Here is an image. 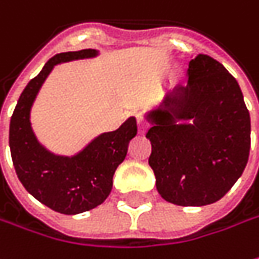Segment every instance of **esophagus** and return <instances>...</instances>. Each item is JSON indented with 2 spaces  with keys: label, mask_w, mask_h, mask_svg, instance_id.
<instances>
[{
  "label": "esophagus",
  "mask_w": 259,
  "mask_h": 259,
  "mask_svg": "<svg viewBox=\"0 0 259 259\" xmlns=\"http://www.w3.org/2000/svg\"><path fill=\"white\" fill-rule=\"evenodd\" d=\"M136 121H138V129H139V133H145L147 129V121L145 119V116L143 114H136Z\"/></svg>",
  "instance_id": "34e87169"
}]
</instances>
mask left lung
Masks as SVG:
<instances>
[{"instance_id": "8db88e82", "label": "left lung", "mask_w": 259, "mask_h": 259, "mask_svg": "<svg viewBox=\"0 0 259 259\" xmlns=\"http://www.w3.org/2000/svg\"><path fill=\"white\" fill-rule=\"evenodd\" d=\"M188 85L166 94L149 114V165L165 201L203 206L219 201L245 169L251 147V119L239 84L206 54L191 60ZM193 118L192 125H178Z\"/></svg>"}]
</instances>
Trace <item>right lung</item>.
Wrapping results in <instances>:
<instances>
[{"mask_svg": "<svg viewBox=\"0 0 259 259\" xmlns=\"http://www.w3.org/2000/svg\"><path fill=\"white\" fill-rule=\"evenodd\" d=\"M96 54V50L87 49L50 58L24 89L10 121V149L20 182L37 201L66 215L93 209L106 201L112 191L113 175L126 157L129 142L138 133L136 119L130 117L117 130L94 139L73 157L50 153L34 136L30 110L53 67L61 61Z\"/></svg>", "mask_w": 259, "mask_h": 259, "instance_id": "right-lung-1", "label": "right lung"}]
</instances>
